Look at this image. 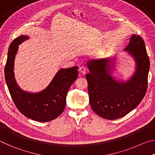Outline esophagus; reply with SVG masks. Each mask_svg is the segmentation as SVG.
<instances>
[{
	"label": "esophagus",
	"instance_id": "34e87169",
	"mask_svg": "<svg viewBox=\"0 0 155 155\" xmlns=\"http://www.w3.org/2000/svg\"><path fill=\"white\" fill-rule=\"evenodd\" d=\"M78 70H79V72L81 73V74H85L86 72H87V68H86L85 66H81L79 68Z\"/></svg>",
	"mask_w": 155,
	"mask_h": 155
}]
</instances>
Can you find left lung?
Here are the masks:
<instances>
[{
    "mask_svg": "<svg viewBox=\"0 0 155 155\" xmlns=\"http://www.w3.org/2000/svg\"><path fill=\"white\" fill-rule=\"evenodd\" d=\"M125 51L137 63L135 72L127 82L111 77L110 59H92L87 62L90 73L85 77L90 106L104 119H118L128 114L141 103L148 88L150 60L143 40L139 35H132Z\"/></svg>",
    "mask_w": 155,
    "mask_h": 155,
    "instance_id": "1",
    "label": "left lung"
}]
</instances>
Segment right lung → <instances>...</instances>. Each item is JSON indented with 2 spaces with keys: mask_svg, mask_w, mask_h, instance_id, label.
Returning <instances> with one entry per match:
<instances>
[{
  "mask_svg": "<svg viewBox=\"0 0 155 155\" xmlns=\"http://www.w3.org/2000/svg\"><path fill=\"white\" fill-rule=\"evenodd\" d=\"M21 35L10 44L5 67V77L10 95L18 109L35 121L49 122L64 111L68 90L78 77V67L59 70L45 90L39 93H28L18 87L14 78V59L18 45L27 40Z\"/></svg>",
  "mask_w": 155,
  "mask_h": 155,
  "instance_id": "add662e5",
  "label": "right lung"
}]
</instances>
